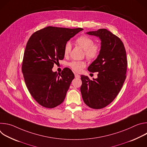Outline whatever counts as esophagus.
Instances as JSON below:
<instances>
[{"label": "esophagus", "mask_w": 147, "mask_h": 147, "mask_svg": "<svg viewBox=\"0 0 147 147\" xmlns=\"http://www.w3.org/2000/svg\"><path fill=\"white\" fill-rule=\"evenodd\" d=\"M74 76H75V77L77 78H80V76L78 75V74H75Z\"/></svg>", "instance_id": "esophagus-1"}]
</instances>
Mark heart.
<instances>
[{"instance_id": "heart-1", "label": "heart", "mask_w": 147, "mask_h": 147, "mask_svg": "<svg viewBox=\"0 0 147 147\" xmlns=\"http://www.w3.org/2000/svg\"><path fill=\"white\" fill-rule=\"evenodd\" d=\"M94 42L93 39L86 35H82L76 40V43L84 50L86 57L90 61L97 59L101 51L100 45L99 44H94ZM71 49V44L67 42L64 48L65 56L67 57L70 55ZM69 66L73 71L80 72L84 67H86V63L83 61H72L69 63Z\"/></svg>"}]
</instances>
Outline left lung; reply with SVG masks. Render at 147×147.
Wrapping results in <instances>:
<instances>
[{
  "mask_svg": "<svg viewBox=\"0 0 147 147\" xmlns=\"http://www.w3.org/2000/svg\"><path fill=\"white\" fill-rule=\"evenodd\" d=\"M88 34L101 40L99 56L88 67L98 77L91 80L81 75V92L84 102L90 108L99 109L108 106L117 96L126 78L127 60L121 40L107 29L90 31Z\"/></svg>",
  "mask_w": 147,
  "mask_h": 147,
  "instance_id": "8db88e82",
  "label": "left lung"
}]
</instances>
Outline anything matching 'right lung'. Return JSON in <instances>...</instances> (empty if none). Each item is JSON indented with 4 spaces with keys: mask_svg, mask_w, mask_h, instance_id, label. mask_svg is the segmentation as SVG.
Instances as JSON below:
<instances>
[{
    "mask_svg": "<svg viewBox=\"0 0 147 147\" xmlns=\"http://www.w3.org/2000/svg\"><path fill=\"white\" fill-rule=\"evenodd\" d=\"M82 30L49 26L35 32L29 38L22 73L28 91L41 106L53 108L63 102L74 75L67 67L59 74L52 69L55 63L64 59L67 42Z\"/></svg>",
    "mask_w": 147,
    "mask_h": 147,
    "instance_id": "obj_1",
    "label": "right lung"
}]
</instances>
